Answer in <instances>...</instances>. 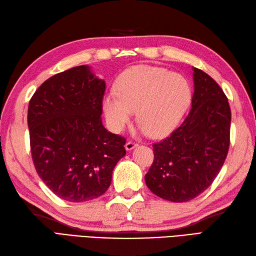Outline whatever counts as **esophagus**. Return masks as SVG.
I'll use <instances>...</instances> for the list:
<instances>
[{
	"label": "esophagus",
	"mask_w": 256,
	"mask_h": 256,
	"mask_svg": "<svg viewBox=\"0 0 256 256\" xmlns=\"http://www.w3.org/2000/svg\"><path fill=\"white\" fill-rule=\"evenodd\" d=\"M138 145V142H132V140H128V142H126V150H132L133 148H135Z\"/></svg>",
	"instance_id": "obj_1"
}]
</instances>
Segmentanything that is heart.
Returning <instances> with one entry per match:
<instances>
[{
  "instance_id": "heart-1",
  "label": "heart",
  "mask_w": 256,
  "mask_h": 256,
  "mask_svg": "<svg viewBox=\"0 0 256 256\" xmlns=\"http://www.w3.org/2000/svg\"><path fill=\"white\" fill-rule=\"evenodd\" d=\"M190 100L191 87L182 75L162 68L142 65L122 75L118 94H106L104 111L112 130L120 132L136 110L140 128L156 136L176 126Z\"/></svg>"
}]
</instances>
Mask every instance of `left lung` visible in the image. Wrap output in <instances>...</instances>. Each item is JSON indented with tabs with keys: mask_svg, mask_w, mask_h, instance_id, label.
Returning <instances> with one entry per match:
<instances>
[{
	"mask_svg": "<svg viewBox=\"0 0 256 256\" xmlns=\"http://www.w3.org/2000/svg\"><path fill=\"white\" fill-rule=\"evenodd\" d=\"M192 109L168 138L152 144L154 162L146 186L176 203L195 198L215 180L230 145L231 111L222 89L193 68Z\"/></svg>",
	"mask_w": 256,
	"mask_h": 256,
	"instance_id": "1",
	"label": "left lung"
}]
</instances>
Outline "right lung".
Here are the masks:
<instances>
[{
	"label": "right lung",
	"mask_w": 256,
	"mask_h": 256,
	"mask_svg": "<svg viewBox=\"0 0 256 256\" xmlns=\"http://www.w3.org/2000/svg\"><path fill=\"white\" fill-rule=\"evenodd\" d=\"M104 92V82L80 65L50 77L29 101L36 171L64 200L80 203L102 195L126 154V138L102 126Z\"/></svg>",
	"instance_id": "1"
}]
</instances>
